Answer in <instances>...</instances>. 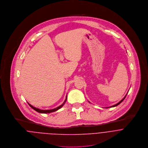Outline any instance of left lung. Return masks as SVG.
I'll return each instance as SVG.
<instances>
[{
    "instance_id": "8db88e82",
    "label": "left lung",
    "mask_w": 148,
    "mask_h": 148,
    "mask_svg": "<svg viewBox=\"0 0 148 148\" xmlns=\"http://www.w3.org/2000/svg\"><path fill=\"white\" fill-rule=\"evenodd\" d=\"M127 95H125V97H124V98H123V99H122V100H121L119 103H118L117 104H115V105H114V106H111V107H115V106H118V105H119V104H120V103H121V102H122V101L125 99V97L127 96ZM107 108H109V107H107Z\"/></svg>"
}]
</instances>
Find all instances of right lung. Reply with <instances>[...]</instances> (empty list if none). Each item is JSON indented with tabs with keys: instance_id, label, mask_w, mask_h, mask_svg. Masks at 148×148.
<instances>
[{
	"instance_id": "add662e5",
	"label": "right lung",
	"mask_w": 148,
	"mask_h": 148,
	"mask_svg": "<svg viewBox=\"0 0 148 148\" xmlns=\"http://www.w3.org/2000/svg\"><path fill=\"white\" fill-rule=\"evenodd\" d=\"M66 99H67V96H66V99H65V101L64 102V103L62 104H61L60 106H59V107H56V108H53V109H52V110H40V109H39V108H36V107H33V106H32L31 104H29L28 103V105L30 106L33 109H34L35 111H37V112H40V113H44V114H47V113H50V112H55V111H57L58 110H59V109H60L64 105V104H65V103L66 102Z\"/></svg>"
}]
</instances>
